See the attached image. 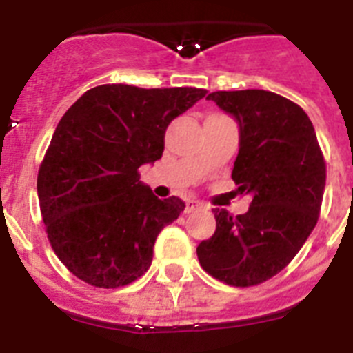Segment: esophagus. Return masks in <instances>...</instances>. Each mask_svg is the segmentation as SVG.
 Wrapping results in <instances>:
<instances>
[{
    "mask_svg": "<svg viewBox=\"0 0 353 353\" xmlns=\"http://www.w3.org/2000/svg\"><path fill=\"white\" fill-rule=\"evenodd\" d=\"M199 207H201V205H199L198 201H187V205H185V214H191V212L198 210Z\"/></svg>",
    "mask_w": 353,
    "mask_h": 353,
    "instance_id": "obj_1",
    "label": "esophagus"
}]
</instances>
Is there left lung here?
I'll return each mask as SVG.
<instances>
[{
    "label": "left lung",
    "instance_id": "8db88e82",
    "mask_svg": "<svg viewBox=\"0 0 353 353\" xmlns=\"http://www.w3.org/2000/svg\"><path fill=\"white\" fill-rule=\"evenodd\" d=\"M233 114L240 148L232 179L251 196L245 214L214 208L215 233L198 245L199 265L230 286L248 288L281 272L316 226L325 159L304 109L265 90L207 97Z\"/></svg>",
    "mask_w": 353,
    "mask_h": 353
}]
</instances>
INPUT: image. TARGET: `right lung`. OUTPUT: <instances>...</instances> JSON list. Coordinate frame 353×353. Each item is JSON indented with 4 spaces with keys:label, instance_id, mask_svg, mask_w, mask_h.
<instances>
[{
    "label": "right lung",
    "instance_id": "right-lung-1",
    "mask_svg": "<svg viewBox=\"0 0 353 353\" xmlns=\"http://www.w3.org/2000/svg\"><path fill=\"white\" fill-rule=\"evenodd\" d=\"M205 95L191 86L101 84L63 114L37 191L52 251L81 281L120 288L150 269L155 239L185 203L154 196L139 166L162 157L168 125Z\"/></svg>",
    "mask_w": 353,
    "mask_h": 353
}]
</instances>
